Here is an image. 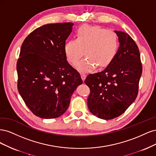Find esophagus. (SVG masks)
Listing matches in <instances>:
<instances>
[{
  "mask_svg": "<svg viewBox=\"0 0 156 156\" xmlns=\"http://www.w3.org/2000/svg\"><path fill=\"white\" fill-rule=\"evenodd\" d=\"M81 78H82V80L84 81V80H85V79H86V75L83 73V74L81 75Z\"/></svg>",
  "mask_w": 156,
  "mask_h": 156,
  "instance_id": "1",
  "label": "esophagus"
}]
</instances>
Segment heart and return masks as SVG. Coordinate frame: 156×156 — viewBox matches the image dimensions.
<instances>
[{
  "label": "heart",
  "mask_w": 156,
  "mask_h": 156,
  "mask_svg": "<svg viewBox=\"0 0 156 156\" xmlns=\"http://www.w3.org/2000/svg\"><path fill=\"white\" fill-rule=\"evenodd\" d=\"M119 48V38L115 31L98 26L83 25L75 33V40L66 42L64 51L68 62L75 64L84 54L87 57L76 67L81 72H87L96 66L104 68L114 59Z\"/></svg>",
  "instance_id": "obj_1"
}]
</instances>
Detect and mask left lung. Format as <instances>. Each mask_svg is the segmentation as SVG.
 I'll return each mask as SVG.
<instances>
[{"label": "left lung", "instance_id": "1", "mask_svg": "<svg viewBox=\"0 0 156 156\" xmlns=\"http://www.w3.org/2000/svg\"><path fill=\"white\" fill-rule=\"evenodd\" d=\"M120 46L115 57L102 72L88 75V107L99 119L111 120L126 111L137 96L143 68L137 45L126 32L115 31Z\"/></svg>", "mask_w": 156, "mask_h": 156}]
</instances>
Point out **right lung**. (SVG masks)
<instances>
[{"instance_id":"add662e5","label":"right lung","mask_w":156,"mask_h":156,"mask_svg":"<svg viewBox=\"0 0 156 156\" xmlns=\"http://www.w3.org/2000/svg\"><path fill=\"white\" fill-rule=\"evenodd\" d=\"M73 26L72 23L43 25L22 44L17 62L18 91L33 114L41 119L62 115L73 92L83 83L64 51Z\"/></svg>"}]
</instances>
